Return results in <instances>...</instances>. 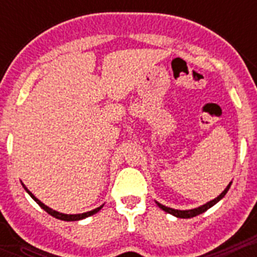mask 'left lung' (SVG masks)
Wrapping results in <instances>:
<instances>
[{
	"mask_svg": "<svg viewBox=\"0 0 257 257\" xmlns=\"http://www.w3.org/2000/svg\"><path fill=\"white\" fill-rule=\"evenodd\" d=\"M231 184L229 183L227 185V188L224 189L221 193H220L216 199L211 200V201H208L207 204H204V205H201V207L199 208H193V209H187V211H180V209H173V208H169V207H165V205H163V204L157 203V205L163 209V211H165L167 213H171V215L176 216V217H179V219H191V217H195V216L200 215V213H204V212L207 211V209H209L211 207H213L216 203H219L220 200L223 199L224 196H225V193L228 192V189H229V187H231Z\"/></svg>",
	"mask_w": 257,
	"mask_h": 257,
	"instance_id": "1",
	"label": "left lung"
}]
</instances>
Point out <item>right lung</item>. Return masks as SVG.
I'll use <instances>...</instances> for the list:
<instances>
[{
  "mask_svg": "<svg viewBox=\"0 0 257 257\" xmlns=\"http://www.w3.org/2000/svg\"><path fill=\"white\" fill-rule=\"evenodd\" d=\"M22 187L25 188V191L28 192V193H29L30 197H32V199H33L34 201H36V203H37L38 205H40V207L42 208V209H44V211H46V212H48V213H49L50 216H53V217H56V219L64 220V221H77V220L85 219V217H89V216H92V215H94V213H97V212L100 211L101 208H102V205H101V207L96 208V209H93V211L85 212V213H78V215H66V213H61V212L54 211V209L49 208V207H48V205H45V204H44V203H41V201H40V200H38L37 197H36V196L33 195V193H32V192L28 191V188H26L25 185H24V184H22Z\"/></svg>",
  "mask_w": 257,
  "mask_h": 257,
  "instance_id": "obj_1",
  "label": "right lung"
}]
</instances>
